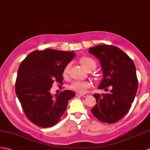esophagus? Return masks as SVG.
<instances>
[{
    "instance_id": "1",
    "label": "esophagus",
    "mask_w": 150,
    "mask_h": 150,
    "mask_svg": "<svg viewBox=\"0 0 150 150\" xmlns=\"http://www.w3.org/2000/svg\"><path fill=\"white\" fill-rule=\"evenodd\" d=\"M76 96H81V97H84V98H86L88 96L87 94H79V93H77V94H76Z\"/></svg>"
}]
</instances>
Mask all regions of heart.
Segmentation results:
<instances>
[{
  "label": "heart",
  "instance_id": "b5f03b06",
  "mask_svg": "<svg viewBox=\"0 0 150 150\" xmlns=\"http://www.w3.org/2000/svg\"><path fill=\"white\" fill-rule=\"evenodd\" d=\"M81 64L82 66L87 71L90 68L92 67H96V62L93 59L91 58H83L80 60ZM70 68V64L67 65L64 71V74H66L67 73L69 72V70ZM91 86V83L88 81H73L70 85V88L74 91L78 92L79 93H84L86 91L88 88Z\"/></svg>",
  "mask_w": 150,
  "mask_h": 150
}]
</instances>
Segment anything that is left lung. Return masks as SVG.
<instances>
[{
  "label": "left lung",
  "mask_w": 150,
  "mask_h": 150,
  "mask_svg": "<svg viewBox=\"0 0 150 150\" xmlns=\"http://www.w3.org/2000/svg\"><path fill=\"white\" fill-rule=\"evenodd\" d=\"M89 53L99 59L103 78L98 88L112 90L107 94H95L96 105L91 109L95 117L103 122L114 123L128 112L138 88L134 62L115 46L99 45L90 47Z\"/></svg>",
  "instance_id": "left-lung-1"
}]
</instances>
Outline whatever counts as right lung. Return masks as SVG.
<instances>
[{
	"mask_svg": "<svg viewBox=\"0 0 150 150\" xmlns=\"http://www.w3.org/2000/svg\"><path fill=\"white\" fill-rule=\"evenodd\" d=\"M74 56V52L47 49L31 52L21 62L15 92L25 115L35 125L49 128L57 124L75 96L71 91L54 96L50 92L55 81L62 83L64 69Z\"/></svg>",
	"mask_w": 150,
	"mask_h": 150,
	"instance_id": "add662e5",
	"label": "right lung"
}]
</instances>
